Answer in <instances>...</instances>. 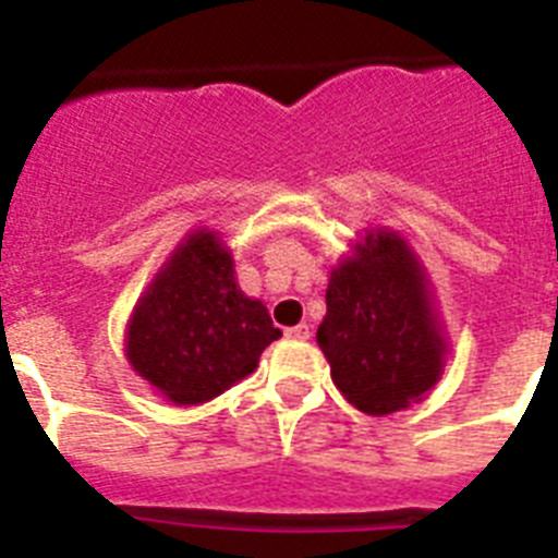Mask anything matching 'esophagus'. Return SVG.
I'll use <instances>...</instances> for the list:
<instances>
[{
    "label": "esophagus",
    "instance_id": "esophagus-1",
    "mask_svg": "<svg viewBox=\"0 0 558 558\" xmlns=\"http://www.w3.org/2000/svg\"><path fill=\"white\" fill-rule=\"evenodd\" d=\"M287 336H289V339L306 341V339H310V336H313V332H310V327H306V324H298V327H289Z\"/></svg>",
    "mask_w": 558,
    "mask_h": 558
}]
</instances>
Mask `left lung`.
Segmentation results:
<instances>
[{"label": "left lung", "mask_w": 558, "mask_h": 558, "mask_svg": "<svg viewBox=\"0 0 558 558\" xmlns=\"http://www.w3.org/2000/svg\"><path fill=\"white\" fill-rule=\"evenodd\" d=\"M318 348L332 381L365 414H393L437 381L446 341L423 269L397 234H371L332 271Z\"/></svg>", "instance_id": "1"}]
</instances>
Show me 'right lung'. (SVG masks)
Listing matches in <instances>:
<instances>
[{"label": "right lung", "mask_w": 558, "mask_h": 558, "mask_svg": "<svg viewBox=\"0 0 558 558\" xmlns=\"http://www.w3.org/2000/svg\"><path fill=\"white\" fill-rule=\"evenodd\" d=\"M278 336L266 306L236 289L231 254L199 231L135 306L126 359L170 402L199 405L248 376Z\"/></svg>", "instance_id": "obj_1"}]
</instances>
